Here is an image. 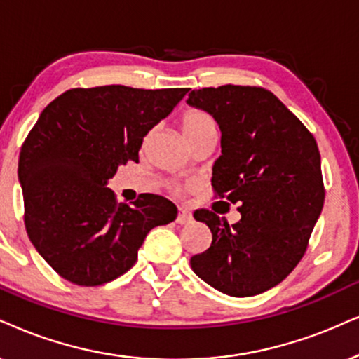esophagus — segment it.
<instances>
[{
	"label": "esophagus",
	"mask_w": 359,
	"mask_h": 359,
	"mask_svg": "<svg viewBox=\"0 0 359 359\" xmlns=\"http://www.w3.org/2000/svg\"><path fill=\"white\" fill-rule=\"evenodd\" d=\"M192 220H194L192 212H190L189 208L180 207V208H179V213H177V219H175L177 224H180V225H187V224H190V222H192Z\"/></svg>",
	"instance_id": "1"
}]
</instances>
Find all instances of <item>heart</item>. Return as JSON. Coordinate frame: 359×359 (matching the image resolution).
I'll list each match as a JSON object with an SVG mask.
<instances>
[{"instance_id": "b5f03b06", "label": "heart", "mask_w": 359, "mask_h": 359, "mask_svg": "<svg viewBox=\"0 0 359 359\" xmlns=\"http://www.w3.org/2000/svg\"><path fill=\"white\" fill-rule=\"evenodd\" d=\"M208 129H215V122L207 112L189 109L180 117V130H182L184 139H189Z\"/></svg>"}]
</instances>
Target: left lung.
<instances>
[{"label":"left lung","mask_w":359,"mask_h":359,"mask_svg":"<svg viewBox=\"0 0 359 359\" xmlns=\"http://www.w3.org/2000/svg\"><path fill=\"white\" fill-rule=\"evenodd\" d=\"M187 104L210 114L222 133L213 164L215 195L238 203L229 225L197 210L212 245L190 258L195 275L230 297L273 288L305 255L325 201L321 158L313 134L270 90L226 84L195 89Z\"/></svg>","instance_id":"1"}]
</instances>
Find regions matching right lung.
Returning <instances> with one entry per match:
<instances>
[{
    "label": "right lung",
    "instance_id": "obj_1",
    "mask_svg": "<svg viewBox=\"0 0 359 359\" xmlns=\"http://www.w3.org/2000/svg\"><path fill=\"white\" fill-rule=\"evenodd\" d=\"M187 88H76L41 112L21 146L18 177L25 225L39 255L62 278L99 287L126 273L154 226L175 220L174 203L140 194L117 203L107 187L117 167L139 162L154 126L172 112Z\"/></svg>",
    "mask_w": 359,
    "mask_h": 359
}]
</instances>
